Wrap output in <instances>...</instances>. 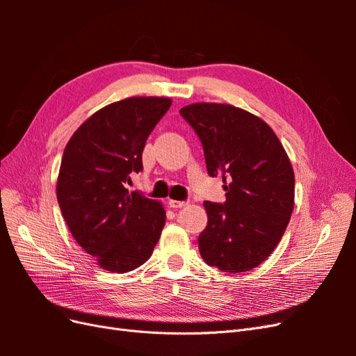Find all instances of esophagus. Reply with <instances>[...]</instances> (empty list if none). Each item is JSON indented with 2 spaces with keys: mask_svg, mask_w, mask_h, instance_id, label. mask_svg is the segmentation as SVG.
<instances>
[{
  "mask_svg": "<svg viewBox=\"0 0 356 356\" xmlns=\"http://www.w3.org/2000/svg\"><path fill=\"white\" fill-rule=\"evenodd\" d=\"M186 204H187V202H184V200H169V207L174 208V209L186 207Z\"/></svg>",
  "mask_w": 356,
  "mask_h": 356,
  "instance_id": "34e87169",
  "label": "esophagus"
}]
</instances>
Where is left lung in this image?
Listing matches in <instances>:
<instances>
[{
	"label": "left lung",
	"instance_id": "obj_1",
	"mask_svg": "<svg viewBox=\"0 0 356 356\" xmlns=\"http://www.w3.org/2000/svg\"><path fill=\"white\" fill-rule=\"evenodd\" d=\"M179 114L199 136L211 177H221L225 202H204L199 234L203 261L241 273L260 266L286 230L294 208V170L261 118L229 104H191Z\"/></svg>",
	"mask_w": 356,
	"mask_h": 356
}]
</instances>
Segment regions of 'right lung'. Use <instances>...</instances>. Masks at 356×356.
Returning <instances> with one entry per match:
<instances>
[{"label": "right lung", "mask_w": 356, "mask_h": 356, "mask_svg": "<svg viewBox=\"0 0 356 356\" xmlns=\"http://www.w3.org/2000/svg\"><path fill=\"white\" fill-rule=\"evenodd\" d=\"M169 98H127L104 106L71 136L60 161L56 196L71 234L105 270L124 273L145 263L165 225L161 204L129 191L143 170L148 135Z\"/></svg>", "instance_id": "1"}]
</instances>
